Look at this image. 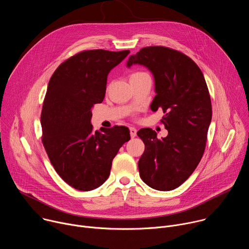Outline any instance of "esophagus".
Masks as SVG:
<instances>
[{
    "label": "esophagus",
    "mask_w": 249,
    "mask_h": 249,
    "mask_svg": "<svg viewBox=\"0 0 249 249\" xmlns=\"http://www.w3.org/2000/svg\"><path fill=\"white\" fill-rule=\"evenodd\" d=\"M129 130H130V136H131L132 138H135L136 135H137V129L134 128V127H130Z\"/></svg>",
    "instance_id": "esophagus-1"
}]
</instances>
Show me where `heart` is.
I'll list each match as a JSON object with an SVG mask.
<instances>
[{
	"mask_svg": "<svg viewBox=\"0 0 249 249\" xmlns=\"http://www.w3.org/2000/svg\"><path fill=\"white\" fill-rule=\"evenodd\" d=\"M144 75H148L147 73L145 72H142V71H135V72H132L130 74V80H134V79H138L142 76H144Z\"/></svg>",
	"mask_w": 249,
	"mask_h": 249,
	"instance_id": "heart-1",
	"label": "heart"
}]
</instances>
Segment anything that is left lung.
<instances>
[{
	"label": "left lung",
	"instance_id": "obj_1",
	"mask_svg": "<svg viewBox=\"0 0 249 249\" xmlns=\"http://www.w3.org/2000/svg\"><path fill=\"white\" fill-rule=\"evenodd\" d=\"M142 64L153 74L151 109L161 108L166 138L157 139L150 128L138 131L144 143L139 160L141 179L157 191L180 187L195 171L206 145L212 107L204 76L185 53L163 46L145 47L131 55L127 66Z\"/></svg>",
	"mask_w": 249,
	"mask_h": 249
}]
</instances>
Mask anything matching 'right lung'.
<instances>
[{
    "label": "right lung",
    "instance_id": "right-lung-1",
    "mask_svg": "<svg viewBox=\"0 0 249 249\" xmlns=\"http://www.w3.org/2000/svg\"><path fill=\"white\" fill-rule=\"evenodd\" d=\"M130 51H82L64 60L52 75L41 113L42 142L60 178L88 192L110 174L112 160L130 140L129 129L94 131L92 108L104 101L109 71Z\"/></svg>",
    "mask_w": 249,
    "mask_h": 249
}]
</instances>
